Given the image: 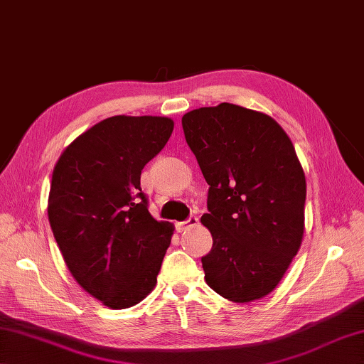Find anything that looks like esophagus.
I'll return each instance as SVG.
<instances>
[{
  "instance_id": "1",
  "label": "esophagus",
  "mask_w": 364,
  "mask_h": 364,
  "mask_svg": "<svg viewBox=\"0 0 364 364\" xmlns=\"http://www.w3.org/2000/svg\"><path fill=\"white\" fill-rule=\"evenodd\" d=\"M197 223H198V219L196 218V215H191V218L186 222H181L180 223V230H189L192 227H196Z\"/></svg>"
}]
</instances>
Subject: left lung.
Returning <instances> with one entry per match:
<instances>
[{
  "mask_svg": "<svg viewBox=\"0 0 364 364\" xmlns=\"http://www.w3.org/2000/svg\"><path fill=\"white\" fill-rule=\"evenodd\" d=\"M186 142L210 184L213 249L205 280L235 304L266 297L296 257L305 231V172L270 115L220 103L183 115Z\"/></svg>",
  "mask_w": 364,
  "mask_h": 364,
  "instance_id": "obj_1",
  "label": "left lung"
}]
</instances>
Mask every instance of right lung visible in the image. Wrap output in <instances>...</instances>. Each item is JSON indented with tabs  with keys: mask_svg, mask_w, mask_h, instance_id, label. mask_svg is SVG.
Here are the masks:
<instances>
[{
	"mask_svg": "<svg viewBox=\"0 0 364 364\" xmlns=\"http://www.w3.org/2000/svg\"><path fill=\"white\" fill-rule=\"evenodd\" d=\"M173 120L114 115L68 144L53 168L48 220L72 277L112 310L156 286L175 227L156 220L141 172L164 149Z\"/></svg>",
	"mask_w": 364,
	"mask_h": 364,
	"instance_id": "1",
	"label": "right lung"
}]
</instances>
